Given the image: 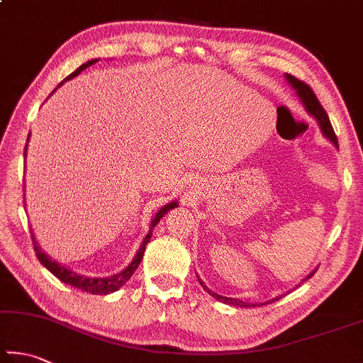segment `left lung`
Returning <instances> with one entry per match:
<instances>
[{"label": "left lung", "mask_w": 363, "mask_h": 363, "mask_svg": "<svg viewBox=\"0 0 363 363\" xmlns=\"http://www.w3.org/2000/svg\"><path fill=\"white\" fill-rule=\"evenodd\" d=\"M286 77H287L289 84H291L292 87L296 90V95H298V96L301 98V103L305 104V108H306L308 113L311 114V116H314L315 121L319 122V127H320V130H322V133H324V136L328 138V140H330V141L335 144V146L338 147V140H337V135H335V131H333V127H332V123H330V118H328V116H327V113H325V109L322 108V104L319 103L318 96H315L313 89L309 87V85H308L306 82L300 81V79H296V77L292 76V74H286ZM314 273H315V269H314V272H313L311 274L306 276V278L303 279V281H306V279L311 278V276H313ZM199 281H200V284H201V287L204 289V291H206L211 296H214L216 300L227 303V305L240 306V308L255 306L254 303H245V301L240 300V298H228V296H222V295H219V294L209 291V289L206 287V284H204V282H203L200 278H199ZM279 298H281V296H278V298L269 300V301H276V300H279ZM269 301H267V303H269ZM267 303H260V305H267Z\"/></svg>", "instance_id": "1"}]
</instances>
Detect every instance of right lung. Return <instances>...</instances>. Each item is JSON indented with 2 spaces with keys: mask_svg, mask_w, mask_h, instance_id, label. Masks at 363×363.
Here are the masks:
<instances>
[{
  "mask_svg": "<svg viewBox=\"0 0 363 363\" xmlns=\"http://www.w3.org/2000/svg\"><path fill=\"white\" fill-rule=\"evenodd\" d=\"M96 62H98V60H90V62H87V63H84L82 67H79L74 72H71V74H69L67 79H65L63 82H67L68 79H71V77H76V76L79 74V72L84 71L85 68L91 67V65L96 63ZM63 82L58 84V87H60V85H62ZM54 91H55V90H54ZM54 91H52V94H54ZM28 140H30V136H28ZM28 140H26V141H28ZM23 155H26V146H25V150H23ZM176 206H177V203H176V201H171V203L167 204V206H163V208L159 211V213H157V214L154 216L152 222H150L149 233L146 235V238H144V241L141 242L140 249H138V252H136V255H135L133 262H131L130 265L123 269V272L117 273V274H113V276H108V278H87V276L77 274V273L72 272V269L60 265V263L55 262V260H52V257H49L48 254H44L43 250H41V247H39V245L36 242L35 235H31L33 247H35V252H36L38 260L41 262L43 265H44L45 268H48L52 274L55 276V278H58L62 282H65V284H69V286H72V287L82 289V291L89 292V294H94V295L113 294V292L118 291V289H121V287L125 284V282H127V281L131 278V276H133V273L136 272V268L140 267V263H141V260H143L144 250H146V245L150 241V238H152V230H154V227L157 225V223L160 222L162 217H163L164 214H167L169 209H173V208H176ZM31 233H33V232H31Z\"/></svg>",
  "mask_w": 363,
  "mask_h": 363,
  "instance_id": "obj_1",
  "label": "right lung"
}]
</instances>
